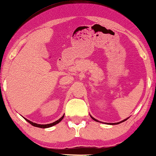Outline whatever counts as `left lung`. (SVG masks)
<instances>
[{"label":"left lung","mask_w":156,"mask_h":156,"mask_svg":"<svg viewBox=\"0 0 156 156\" xmlns=\"http://www.w3.org/2000/svg\"><path fill=\"white\" fill-rule=\"evenodd\" d=\"M91 116V119H93V120H94V121H98V122H99V121H98V120H97V119H95L94 118H93V117L92 116ZM129 119V118H127V119H124V120H123V121H120V122H118V123H108V124H111V125H115V124H119V123H122V122H123V121H126L127 120V119Z\"/></svg>","instance_id":"obj_1"}]
</instances>
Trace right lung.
<instances>
[{
  "instance_id": "obj_1",
  "label": "right lung",
  "mask_w": 156,
  "mask_h": 156,
  "mask_svg": "<svg viewBox=\"0 0 156 156\" xmlns=\"http://www.w3.org/2000/svg\"><path fill=\"white\" fill-rule=\"evenodd\" d=\"M64 116H65V115H64V116H62L60 119H58V120L55 121V122H53V123H49V124H37V123H33V122H32V121H30L27 120V119H25V118H24V119H25V120H26V121H27V122H28L29 123H30L31 125H33V126L38 127V128H42V129H45V128H49V127L53 126H55V125L57 124V123H59V122H60V121H61L62 120L63 118H64Z\"/></svg>"
}]
</instances>
